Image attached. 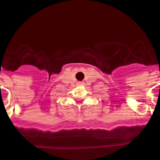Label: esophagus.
<instances>
[{
	"instance_id": "obj_1",
	"label": "esophagus",
	"mask_w": 160,
	"mask_h": 160,
	"mask_svg": "<svg viewBox=\"0 0 160 160\" xmlns=\"http://www.w3.org/2000/svg\"><path fill=\"white\" fill-rule=\"evenodd\" d=\"M83 82H77V85H79V86H81V85H83Z\"/></svg>"
}]
</instances>
